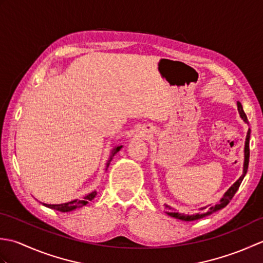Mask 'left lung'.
<instances>
[{
  "label": "left lung",
  "instance_id": "obj_1",
  "mask_svg": "<svg viewBox=\"0 0 263 263\" xmlns=\"http://www.w3.org/2000/svg\"><path fill=\"white\" fill-rule=\"evenodd\" d=\"M237 109H238V113H239V116L242 117V120L248 123V117H247V114L244 113L243 110V106L242 104L237 102ZM250 133H251V130L249 128L248 131V135H247V139H245V147H244V165H243V174L242 176L238 178V180L233 184V185L227 190V192L224 194V197L221 198V200L219 201V203L216 204L215 206H210L209 208V211L205 212V214H195V215H184V214H178V212H172L170 211L172 208L168 205H166L165 208L167 209L166 214L171 216V217H174L176 218V219H181V220H184V221H192V220H197V219H200V218H203L205 216H208L210 214H212V212H215L217 210H220L224 208V206H226L228 203H230V201L233 199L234 195H235V193L237 192V190L239 187V185H241V183L243 181V178L245 176V174H247L248 172V167H249V159H250ZM204 209V208H202Z\"/></svg>",
  "mask_w": 263,
  "mask_h": 263
}]
</instances>
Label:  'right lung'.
<instances>
[{"instance_id":"add662e5","label":"right lung","mask_w":263,"mask_h":263,"mask_svg":"<svg viewBox=\"0 0 263 263\" xmlns=\"http://www.w3.org/2000/svg\"><path fill=\"white\" fill-rule=\"evenodd\" d=\"M121 148H122V146H119V147H115L113 150H111V154H110L109 158L107 160V164H106V170H107V167L109 166V163L111 161V159H113L114 155L119 153ZM96 194H97V192L93 191L91 193L87 194L82 200L76 199V200L70 201V202H65V203H61V204H47V203H43V204L47 206V208H51V209L58 210V211H61V212H69V211H72L74 209L81 208V206H83V205H86L89 202V201H91L95 197H96Z\"/></svg>"}]
</instances>
